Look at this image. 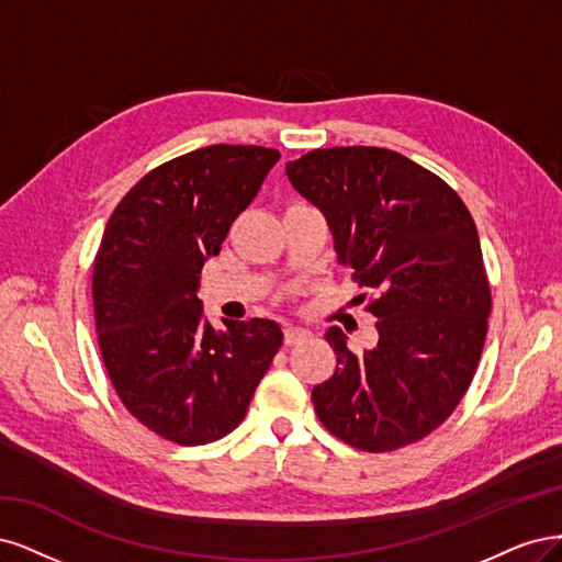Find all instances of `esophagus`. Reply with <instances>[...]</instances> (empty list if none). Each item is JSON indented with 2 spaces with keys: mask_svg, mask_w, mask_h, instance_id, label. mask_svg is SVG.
<instances>
[{
  "mask_svg": "<svg viewBox=\"0 0 562 562\" xmlns=\"http://www.w3.org/2000/svg\"><path fill=\"white\" fill-rule=\"evenodd\" d=\"M307 336H311V331L303 329V327H296V324H289V327L284 329V342H289V346H292V342L305 340Z\"/></svg>",
  "mask_w": 562,
  "mask_h": 562,
  "instance_id": "1",
  "label": "esophagus"
}]
</instances>
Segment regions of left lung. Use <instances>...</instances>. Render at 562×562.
<instances>
[{"label":"left lung","mask_w":562,"mask_h":562,"mask_svg":"<svg viewBox=\"0 0 562 562\" xmlns=\"http://www.w3.org/2000/svg\"><path fill=\"white\" fill-rule=\"evenodd\" d=\"M286 177L327 220L338 263L380 292L375 348L355 355L327 329L338 367L313 387L317 418L369 452L425 439L460 404L485 342L491 284L472 214L441 177L380 147L315 149Z\"/></svg>","instance_id":"obj_1"}]
</instances>
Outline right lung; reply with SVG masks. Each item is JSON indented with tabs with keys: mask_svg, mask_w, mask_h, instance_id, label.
Returning a JSON list of instances; mask_svg holds the SVG:
<instances>
[{
	"mask_svg": "<svg viewBox=\"0 0 562 562\" xmlns=\"http://www.w3.org/2000/svg\"><path fill=\"white\" fill-rule=\"evenodd\" d=\"M278 160L255 144L195 149L144 175L106 222L93 266L98 346L123 406L162 439L226 437L282 346L273 319H222L216 331L198 299L205 261Z\"/></svg>",
	"mask_w": 562,
	"mask_h": 562,
	"instance_id": "right-lung-1",
	"label": "right lung"
}]
</instances>
